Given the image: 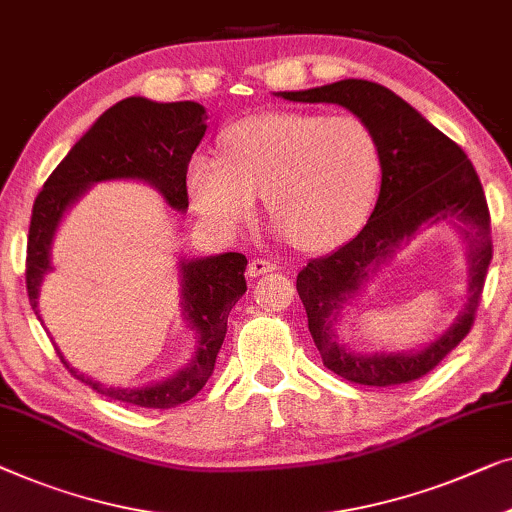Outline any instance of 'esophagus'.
Wrapping results in <instances>:
<instances>
[{"instance_id":"34e87169","label":"esophagus","mask_w":512,"mask_h":512,"mask_svg":"<svg viewBox=\"0 0 512 512\" xmlns=\"http://www.w3.org/2000/svg\"><path fill=\"white\" fill-rule=\"evenodd\" d=\"M272 270H277V265H274L272 261H265V258H254V261H249L247 274L249 277H261V274H268Z\"/></svg>"}]
</instances>
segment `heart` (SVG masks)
<instances>
[{
    "mask_svg": "<svg viewBox=\"0 0 512 512\" xmlns=\"http://www.w3.org/2000/svg\"><path fill=\"white\" fill-rule=\"evenodd\" d=\"M221 147L224 157L198 152L187 168L191 205L221 235L238 233L263 194L279 233L305 251H325L358 233L379 198V138L355 115L247 117Z\"/></svg>",
    "mask_w": 512,
    "mask_h": 512,
    "instance_id": "obj_1",
    "label": "heart"
}]
</instances>
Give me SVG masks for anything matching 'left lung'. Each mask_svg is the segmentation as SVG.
I'll return each mask as SVG.
<instances>
[{
    "label": "left lung",
    "mask_w": 512,
    "mask_h": 512,
    "mask_svg": "<svg viewBox=\"0 0 512 512\" xmlns=\"http://www.w3.org/2000/svg\"><path fill=\"white\" fill-rule=\"evenodd\" d=\"M286 101L337 103L369 124L383 157L379 201L362 231L298 274L309 332L323 365L360 385H399L425 376L469 335L492 261L490 210L483 184L462 147L432 127L388 87L348 78L302 92H279ZM453 223L467 242V302L456 323L420 352L355 354L338 342L334 325L345 302L368 277L405 246L420 227Z\"/></svg>",
    "instance_id": "left-lung-1"
}]
</instances>
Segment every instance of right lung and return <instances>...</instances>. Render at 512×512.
Returning a JSON list of instances; mask_svg holds the SVG:
<instances>
[{"instance_id":"1","label":"right lung","mask_w":512,"mask_h":512,"mask_svg":"<svg viewBox=\"0 0 512 512\" xmlns=\"http://www.w3.org/2000/svg\"><path fill=\"white\" fill-rule=\"evenodd\" d=\"M205 120L201 103H157L143 96H129L108 108L71 147L36 196L29 221L27 295L36 316L41 281L53 270L50 247L64 212L92 184L106 180L152 184L173 210L184 212L189 207L187 168L191 154L205 136ZM244 270L247 258L235 251L180 261V305L189 328L196 332L198 344L187 367L166 381L145 388H106L73 369L57 348L59 360L78 381L117 402L145 409H173L189 402L214 372V362L226 337L228 314L247 291Z\"/></svg>"}]
</instances>
